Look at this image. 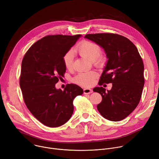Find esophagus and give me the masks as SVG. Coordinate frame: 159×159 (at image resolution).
I'll return each instance as SVG.
<instances>
[{
	"label": "esophagus",
	"instance_id": "34e87169",
	"mask_svg": "<svg viewBox=\"0 0 159 159\" xmlns=\"http://www.w3.org/2000/svg\"><path fill=\"white\" fill-rule=\"evenodd\" d=\"M93 93V90L89 88H85L84 89V93L85 94H91Z\"/></svg>",
	"mask_w": 159,
	"mask_h": 159
}]
</instances>
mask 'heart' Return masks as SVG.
Listing matches in <instances>:
<instances>
[{"mask_svg": "<svg viewBox=\"0 0 159 159\" xmlns=\"http://www.w3.org/2000/svg\"><path fill=\"white\" fill-rule=\"evenodd\" d=\"M76 51L82 56L93 61L95 65H99L102 60L99 57L101 54L100 47L94 42L84 40L76 47ZM74 58V52L71 50L68 51L63 56V63L67 69H70L73 65ZM98 74L96 71H91L88 72L79 74L74 79V81L84 87H89L93 84L95 78Z\"/></svg>", "mask_w": 159, "mask_h": 159, "instance_id": "1", "label": "heart"}]
</instances>
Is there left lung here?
Wrapping results in <instances>:
<instances>
[{
    "instance_id": "1",
    "label": "left lung",
    "mask_w": 159,
    "mask_h": 159,
    "mask_svg": "<svg viewBox=\"0 0 159 159\" xmlns=\"http://www.w3.org/2000/svg\"><path fill=\"white\" fill-rule=\"evenodd\" d=\"M84 38L103 48L108 59L99 84L111 82L112 88L107 91L103 87L93 89L102 96L98 110L107 120H123L138 106L145 84L144 65L138 49L118 34H88Z\"/></svg>"
}]
</instances>
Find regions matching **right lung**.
I'll list each match as a JSON object with an SVG mask.
<instances>
[{
	"mask_svg": "<svg viewBox=\"0 0 159 159\" xmlns=\"http://www.w3.org/2000/svg\"><path fill=\"white\" fill-rule=\"evenodd\" d=\"M81 35H48L37 41L25 54L21 63L20 88L25 103L34 116L50 127L65 124L74 112L73 101L83 94L76 84L63 91L56 84L66 71L63 56Z\"/></svg>",
	"mask_w": 159,
	"mask_h": 159,
	"instance_id": "obj_1",
	"label": "right lung"
}]
</instances>
